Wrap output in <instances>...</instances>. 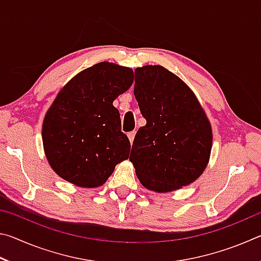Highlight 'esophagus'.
I'll return each instance as SVG.
<instances>
[{"mask_svg":"<svg viewBox=\"0 0 261 261\" xmlns=\"http://www.w3.org/2000/svg\"><path fill=\"white\" fill-rule=\"evenodd\" d=\"M135 136H136V131H132V132H129V134H127V137H129V140H130L131 144L134 143Z\"/></svg>","mask_w":261,"mask_h":261,"instance_id":"1","label":"esophagus"}]
</instances>
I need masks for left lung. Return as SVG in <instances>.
Returning a JSON list of instances; mask_svg holds the SVG:
<instances>
[{
    "label": "left lung",
    "instance_id": "8db88e82",
    "mask_svg": "<svg viewBox=\"0 0 261 261\" xmlns=\"http://www.w3.org/2000/svg\"><path fill=\"white\" fill-rule=\"evenodd\" d=\"M134 92L146 120L130 154L137 177L155 192L191 184L207 167L213 140L199 101L182 79L161 65L137 68Z\"/></svg>",
    "mask_w": 261,
    "mask_h": 261
}]
</instances>
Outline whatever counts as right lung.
Masks as SVG:
<instances>
[{
	"mask_svg": "<svg viewBox=\"0 0 261 261\" xmlns=\"http://www.w3.org/2000/svg\"><path fill=\"white\" fill-rule=\"evenodd\" d=\"M132 83L130 68L100 62L60 91L42 124L46 158L60 177L82 188L100 187L129 158L130 141L113 102Z\"/></svg>",
	"mask_w": 261,
	"mask_h": 261,
	"instance_id": "1",
	"label": "right lung"
}]
</instances>
